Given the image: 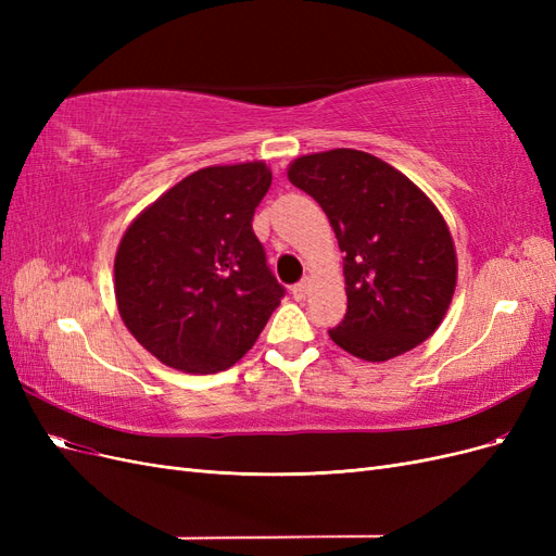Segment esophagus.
<instances>
[{
  "label": "esophagus",
  "mask_w": 556,
  "mask_h": 556,
  "mask_svg": "<svg viewBox=\"0 0 556 556\" xmlns=\"http://www.w3.org/2000/svg\"><path fill=\"white\" fill-rule=\"evenodd\" d=\"M306 294H308V280H301V282L292 285V296H294L296 301H304Z\"/></svg>",
  "instance_id": "1"
}]
</instances>
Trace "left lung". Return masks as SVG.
Masks as SVG:
<instances>
[{"label": "left lung", "instance_id": "1", "mask_svg": "<svg viewBox=\"0 0 556 556\" xmlns=\"http://www.w3.org/2000/svg\"><path fill=\"white\" fill-rule=\"evenodd\" d=\"M288 178L339 239L348 313L331 341L366 362L413 350L443 323L457 285L450 229L429 197L387 162L352 148L304 155Z\"/></svg>", "mask_w": 556, "mask_h": 556}]
</instances>
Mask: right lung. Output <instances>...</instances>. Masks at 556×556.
<instances>
[{"label": "right lung", "mask_w": 556, "mask_h": 556, "mask_svg": "<svg viewBox=\"0 0 556 556\" xmlns=\"http://www.w3.org/2000/svg\"><path fill=\"white\" fill-rule=\"evenodd\" d=\"M271 188L264 162L206 166L129 225L115 255L123 323L150 355L217 374L255 345L285 288L252 215Z\"/></svg>", "instance_id": "add662e5"}]
</instances>
